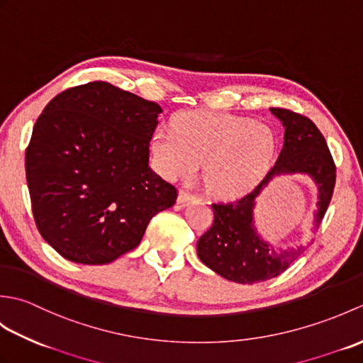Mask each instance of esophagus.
<instances>
[{"mask_svg":"<svg viewBox=\"0 0 363 363\" xmlns=\"http://www.w3.org/2000/svg\"><path fill=\"white\" fill-rule=\"evenodd\" d=\"M194 198H195V196L191 195V194H189V191L179 190V195H177V203H179V204H186V203H190Z\"/></svg>","mask_w":363,"mask_h":363,"instance_id":"1","label":"esophagus"}]
</instances>
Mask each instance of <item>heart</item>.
Wrapping results in <instances>:
<instances>
[{
    "label": "heart",
    "mask_w": 363,
    "mask_h": 363,
    "mask_svg": "<svg viewBox=\"0 0 363 363\" xmlns=\"http://www.w3.org/2000/svg\"><path fill=\"white\" fill-rule=\"evenodd\" d=\"M272 128L230 113L186 112L173 129L159 128L152 156L167 179H187L203 167L204 184L217 198H237L256 187L273 164Z\"/></svg>",
    "instance_id": "1"
}]
</instances>
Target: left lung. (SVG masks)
I'll use <instances>...</instances> for the list:
<instances>
[{
  "mask_svg": "<svg viewBox=\"0 0 363 363\" xmlns=\"http://www.w3.org/2000/svg\"><path fill=\"white\" fill-rule=\"evenodd\" d=\"M285 126L284 146L276 164L248 195L229 203H213V225L199 237L196 251L204 265L228 281L264 282L284 273L309 245L276 248L257 235L252 225L254 199L277 174L304 173L318 186L320 201L315 225L328 211L335 186V164L325 137L315 123L289 109L272 107Z\"/></svg>",
  "mask_w": 363,
  "mask_h": 363,
  "instance_id": "obj_1",
  "label": "left lung"
}]
</instances>
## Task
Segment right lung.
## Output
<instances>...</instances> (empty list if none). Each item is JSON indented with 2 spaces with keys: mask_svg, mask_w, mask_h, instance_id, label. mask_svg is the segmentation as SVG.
Masks as SVG:
<instances>
[{
  "mask_svg": "<svg viewBox=\"0 0 363 363\" xmlns=\"http://www.w3.org/2000/svg\"><path fill=\"white\" fill-rule=\"evenodd\" d=\"M162 112L109 82L54 96L26 148V181L38 233L60 256L109 264L140 243L177 190L150 168Z\"/></svg>",
  "mask_w": 363,
  "mask_h": 363,
  "instance_id": "add662e5",
  "label": "right lung"
}]
</instances>
